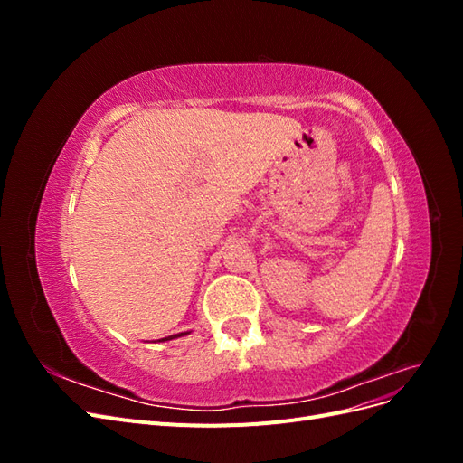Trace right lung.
<instances>
[{"label":"right lung","instance_id":"1","mask_svg":"<svg viewBox=\"0 0 463 463\" xmlns=\"http://www.w3.org/2000/svg\"><path fill=\"white\" fill-rule=\"evenodd\" d=\"M185 334H191V332H179V334H174V335H167V338H162L158 342H167V340H174V338H181V335H185Z\"/></svg>","mask_w":463,"mask_h":463}]
</instances>
